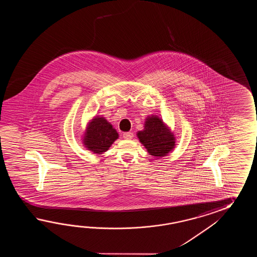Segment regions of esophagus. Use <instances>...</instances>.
Here are the masks:
<instances>
[{
    "label": "esophagus",
    "instance_id": "34e87169",
    "mask_svg": "<svg viewBox=\"0 0 257 257\" xmlns=\"http://www.w3.org/2000/svg\"><path fill=\"white\" fill-rule=\"evenodd\" d=\"M123 138L126 139V140H131V139L133 138V133H131V132H125V133L123 134Z\"/></svg>",
    "mask_w": 257,
    "mask_h": 257
}]
</instances>
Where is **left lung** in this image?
Segmentation results:
<instances>
[{"label":"left lung","instance_id":"1","mask_svg":"<svg viewBox=\"0 0 257 257\" xmlns=\"http://www.w3.org/2000/svg\"><path fill=\"white\" fill-rule=\"evenodd\" d=\"M137 137L148 153L157 158L166 156L176 145L174 132L158 115L147 116L144 128L137 132Z\"/></svg>","mask_w":257,"mask_h":257}]
</instances>
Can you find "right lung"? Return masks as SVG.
<instances>
[{
    "label": "right lung",
    "instance_id": "1",
    "mask_svg": "<svg viewBox=\"0 0 257 257\" xmlns=\"http://www.w3.org/2000/svg\"><path fill=\"white\" fill-rule=\"evenodd\" d=\"M118 133L103 116L96 115L86 125L82 144L94 154H103L118 139Z\"/></svg>",
    "mask_w": 257,
    "mask_h": 257
}]
</instances>
